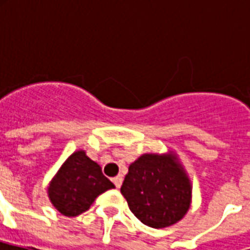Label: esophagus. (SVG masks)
I'll return each instance as SVG.
<instances>
[{
    "mask_svg": "<svg viewBox=\"0 0 250 250\" xmlns=\"http://www.w3.org/2000/svg\"><path fill=\"white\" fill-rule=\"evenodd\" d=\"M113 183L117 188H121L122 183H123V176H122V175H118V176L113 178Z\"/></svg>",
    "mask_w": 250,
    "mask_h": 250,
    "instance_id": "esophagus-1",
    "label": "esophagus"
}]
</instances>
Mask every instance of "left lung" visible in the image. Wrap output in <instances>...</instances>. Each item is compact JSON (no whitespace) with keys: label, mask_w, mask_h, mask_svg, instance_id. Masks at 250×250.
<instances>
[{"label":"left lung","mask_w":250,"mask_h":250,"mask_svg":"<svg viewBox=\"0 0 250 250\" xmlns=\"http://www.w3.org/2000/svg\"><path fill=\"white\" fill-rule=\"evenodd\" d=\"M121 192L137 219L153 229H164L184 217L192 190L174 156L144 154L128 167Z\"/></svg>","instance_id":"8db88e82"}]
</instances>
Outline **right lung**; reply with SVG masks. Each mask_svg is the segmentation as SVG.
I'll return each instance as SVG.
<instances>
[{"label":"right lung","mask_w":250,"mask_h":250,"mask_svg":"<svg viewBox=\"0 0 250 250\" xmlns=\"http://www.w3.org/2000/svg\"><path fill=\"white\" fill-rule=\"evenodd\" d=\"M114 184L102 174L101 167L85 156L75 152L62 165L48 188L56 209L66 217H76L89 209L94 198Z\"/></svg>","instance_id":"add662e5"}]
</instances>
